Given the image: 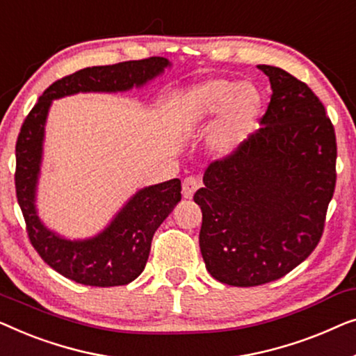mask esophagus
I'll return each instance as SVG.
<instances>
[{"label":"esophagus","mask_w":356,"mask_h":356,"mask_svg":"<svg viewBox=\"0 0 356 356\" xmlns=\"http://www.w3.org/2000/svg\"><path fill=\"white\" fill-rule=\"evenodd\" d=\"M198 187H200V182H198V179L197 177H185L184 179V182H182V195H184V198H192L193 195H195V192H197L198 190Z\"/></svg>","instance_id":"obj_1"}]
</instances>
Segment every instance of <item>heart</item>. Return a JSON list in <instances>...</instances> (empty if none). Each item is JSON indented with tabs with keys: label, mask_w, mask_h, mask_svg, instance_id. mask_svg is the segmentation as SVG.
Masks as SVG:
<instances>
[{
	"label": "heart",
	"mask_w": 356,
	"mask_h": 356,
	"mask_svg": "<svg viewBox=\"0 0 356 356\" xmlns=\"http://www.w3.org/2000/svg\"><path fill=\"white\" fill-rule=\"evenodd\" d=\"M263 108V97L253 85L235 80L209 79L193 85L179 104L180 127L195 132L214 118L208 147L218 158H229L242 147Z\"/></svg>",
	"instance_id": "1"
}]
</instances>
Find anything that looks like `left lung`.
<instances>
[{"label": "left lung", "mask_w": 356, "mask_h": 356, "mask_svg": "<svg viewBox=\"0 0 356 356\" xmlns=\"http://www.w3.org/2000/svg\"><path fill=\"white\" fill-rule=\"evenodd\" d=\"M271 82L261 127L232 156L214 161L204 187L200 250L208 273L234 287L284 277L316 248L335 188V132L312 88L284 69Z\"/></svg>", "instance_id": "left-lung-1"}]
</instances>
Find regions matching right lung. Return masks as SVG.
<instances>
[{
	"label": "right lung",
	"instance_id": "obj_1",
	"mask_svg": "<svg viewBox=\"0 0 356 356\" xmlns=\"http://www.w3.org/2000/svg\"><path fill=\"white\" fill-rule=\"evenodd\" d=\"M171 67L153 56L113 66L85 67L44 90L21 127L16 143V193L27 234L43 261L64 277L93 287H116L137 279L147 264L153 235L180 202V180L140 188L114 214L102 232L71 240L44 226L37 209V187L43 161L44 126L53 99L76 93H118L140 88Z\"/></svg>",
	"mask_w": 356,
	"mask_h": 356
}]
</instances>
